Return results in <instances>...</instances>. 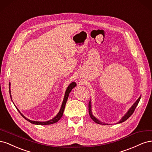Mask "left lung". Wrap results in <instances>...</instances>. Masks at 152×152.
I'll return each mask as SVG.
<instances>
[{
	"mask_svg": "<svg viewBox=\"0 0 152 152\" xmlns=\"http://www.w3.org/2000/svg\"><path fill=\"white\" fill-rule=\"evenodd\" d=\"M141 96H140V97H139V98L136 100V102L134 104H132V107L130 108L129 110H128L127 112L126 113L125 115H124V116L121 119V121H119L118 123H122V122H124V121H126L127 120V119H128L129 118V117L131 116V115H132L133 113H134V110H135V108H136V107H137V105L138 104V103L140 102V99H141ZM89 115H90L91 118L92 119H93V120L96 123L99 124H102V125H106L105 123L102 122H101L100 121H99L98 119L96 118L93 115V113H92L91 101H90L89 103Z\"/></svg>",
	"mask_w": 152,
	"mask_h": 152,
	"instance_id": "1",
	"label": "left lung"
}]
</instances>
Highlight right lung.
I'll use <instances>...</instances> for the list:
<instances>
[{
  "instance_id": "1",
  "label": "right lung",
  "mask_w": 152,
  "mask_h": 152,
  "mask_svg": "<svg viewBox=\"0 0 152 152\" xmlns=\"http://www.w3.org/2000/svg\"><path fill=\"white\" fill-rule=\"evenodd\" d=\"M76 83L74 82H72V83L68 86V87H67V89L66 90V92H65V96H64V99H63V103H62V104H61V108L60 110H59V112H58V113L57 114V115L55 116L53 118H52L51 120L50 121H45V122H40V121H31V120H29V119H28L27 118H26L20 112V110H18L16 107L15 106V107L16 108V109L18 110V111L20 112V113L21 115L23 116V117L24 118H25L26 120L27 121L30 122V123L31 124H36V125H49V124H54L57 122L59 119H60L61 118V117L63 116V112H64V110H65V105H66V103L67 102V99H68V96H69V94H70V93L71 92V91L73 89V88H74V87L76 86ZM10 86H11V83L10 82V84H9V88H10V97L12 99V97H11V90H10ZM12 100V99H11Z\"/></svg>"
}]
</instances>
